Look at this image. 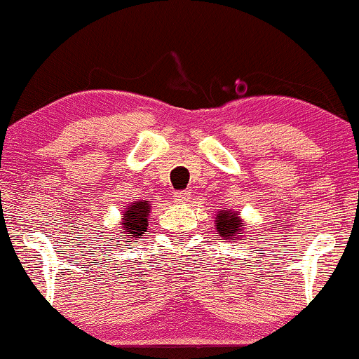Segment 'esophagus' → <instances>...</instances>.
Segmentation results:
<instances>
[{"label":"esophagus","mask_w":359,"mask_h":359,"mask_svg":"<svg viewBox=\"0 0 359 359\" xmlns=\"http://www.w3.org/2000/svg\"><path fill=\"white\" fill-rule=\"evenodd\" d=\"M189 199H191V192H189V191H177V192H174V201H175V203L184 204V203H187Z\"/></svg>","instance_id":"34e87169"}]
</instances>
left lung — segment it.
Wrapping results in <instances>:
<instances>
[{
    "label": "left lung",
    "instance_id": "obj_1",
    "mask_svg": "<svg viewBox=\"0 0 359 359\" xmlns=\"http://www.w3.org/2000/svg\"><path fill=\"white\" fill-rule=\"evenodd\" d=\"M241 224L240 217L233 212H226V211H219V216H217L216 226H217V233L224 238H231L236 236V234H241Z\"/></svg>",
    "mask_w": 359,
    "mask_h": 359
}]
</instances>
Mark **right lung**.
<instances>
[{"label":"right lung","instance_id":"add662e5","mask_svg":"<svg viewBox=\"0 0 359 359\" xmlns=\"http://www.w3.org/2000/svg\"><path fill=\"white\" fill-rule=\"evenodd\" d=\"M148 212H150V204L148 201H140V203H133L126 211L123 212V222H121V238L119 240H126L130 238L143 236L148 228Z\"/></svg>","mask_w":359,"mask_h":359}]
</instances>
